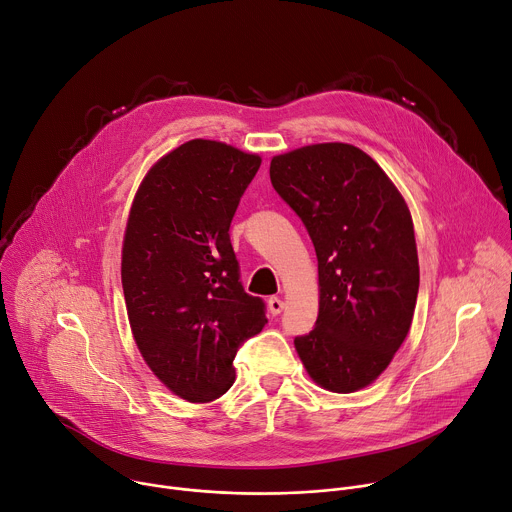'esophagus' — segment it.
Listing matches in <instances>:
<instances>
[{
	"label": "esophagus",
	"mask_w": 512,
	"mask_h": 512,
	"mask_svg": "<svg viewBox=\"0 0 512 512\" xmlns=\"http://www.w3.org/2000/svg\"><path fill=\"white\" fill-rule=\"evenodd\" d=\"M267 308H269L271 316H277V314H281V310H283V302H281L279 298H269Z\"/></svg>",
	"instance_id": "1"
}]
</instances>
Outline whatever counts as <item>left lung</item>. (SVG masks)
<instances>
[{"instance_id": "left-lung-1", "label": "left lung", "mask_w": 512, "mask_h": 512, "mask_svg": "<svg viewBox=\"0 0 512 512\" xmlns=\"http://www.w3.org/2000/svg\"><path fill=\"white\" fill-rule=\"evenodd\" d=\"M269 176L318 257L316 328L294 340L306 373L332 393L369 387L413 322L419 261L409 206L369 154L342 141L273 156Z\"/></svg>"}]
</instances>
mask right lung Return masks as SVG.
<instances>
[{"instance_id": "right-lung-1", "label": "right lung", "mask_w": 512, "mask_h": 512, "mask_svg": "<svg viewBox=\"0 0 512 512\" xmlns=\"http://www.w3.org/2000/svg\"><path fill=\"white\" fill-rule=\"evenodd\" d=\"M261 156L190 139L143 176L125 225L121 283L133 340L168 391L208 403L235 383L243 340L267 324L245 294L229 227Z\"/></svg>"}]
</instances>
